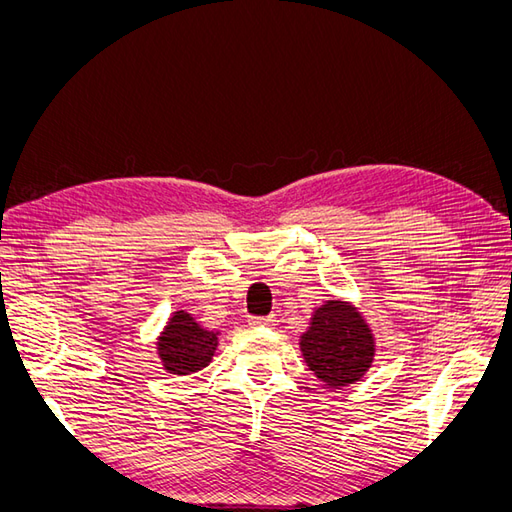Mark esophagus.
<instances>
[{
  "instance_id": "obj_1",
  "label": "esophagus",
  "mask_w": 512,
  "mask_h": 512,
  "mask_svg": "<svg viewBox=\"0 0 512 512\" xmlns=\"http://www.w3.org/2000/svg\"><path fill=\"white\" fill-rule=\"evenodd\" d=\"M250 327H267V329H271V327H275V316H250Z\"/></svg>"
}]
</instances>
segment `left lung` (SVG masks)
<instances>
[{
  "instance_id": "obj_1",
  "label": "left lung",
  "mask_w": 512,
  "mask_h": 512,
  "mask_svg": "<svg viewBox=\"0 0 512 512\" xmlns=\"http://www.w3.org/2000/svg\"><path fill=\"white\" fill-rule=\"evenodd\" d=\"M305 363L329 386L359 380L371 365L374 339L354 307L329 301L316 309L312 327L301 337Z\"/></svg>"
}]
</instances>
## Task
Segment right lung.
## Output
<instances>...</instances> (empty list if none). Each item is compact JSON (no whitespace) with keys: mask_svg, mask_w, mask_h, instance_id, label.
Listing matches in <instances>:
<instances>
[{"mask_svg":"<svg viewBox=\"0 0 512 512\" xmlns=\"http://www.w3.org/2000/svg\"><path fill=\"white\" fill-rule=\"evenodd\" d=\"M218 346V333L205 331L190 314L177 312L160 337V356L170 374L188 376L203 369Z\"/></svg>","mask_w":512,"mask_h":512,"instance_id":"1","label":"right lung"}]
</instances>
